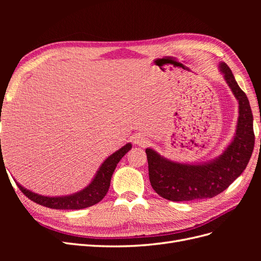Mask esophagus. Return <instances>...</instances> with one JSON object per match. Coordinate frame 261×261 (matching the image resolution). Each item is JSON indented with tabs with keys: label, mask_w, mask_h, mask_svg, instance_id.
<instances>
[{
	"label": "esophagus",
	"mask_w": 261,
	"mask_h": 261,
	"mask_svg": "<svg viewBox=\"0 0 261 261\" xmlns=\"http://www.w3.org/2000/svg\"><path fill=\"white\" fill-rule=\"evenodd\" d=\"M134 141L137 145H145L147 144V138L144 135H136L135 138H134Z\"/></svg>",
	"instance_id": "1"
}]
</instances>
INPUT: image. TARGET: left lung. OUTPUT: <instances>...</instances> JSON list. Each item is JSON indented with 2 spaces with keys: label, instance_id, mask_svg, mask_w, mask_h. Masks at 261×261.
Masks as SVG:
<instances>
[{
  "label": "left lung",
  "instance_id": "8db88e82",
  "mask_svg": "<svg viewBox=\"0 0 261 261\" xmlns=\"http://www.w3.org/2000/svg\"><path fill=\"white\" fill-rule=\"evenodd\" d=\"M220 68L240 105L236 136L225 151L204 164H180L146 149L150 184L159 196L172 201L212 198L230 186L246 169L255 146L249 101L225 63Z\"/></svg>",
  "mask_w": 261,
  "mask_h": 261
}]
</instances>
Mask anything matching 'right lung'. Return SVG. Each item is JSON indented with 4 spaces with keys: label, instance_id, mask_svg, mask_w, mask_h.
Here are the masks:
<instances>
[{
    "label": "right lung",
    "instance_id": "right-lung-1",
    "mask_svg": "<svg viewBox=\"0 0 261 261\" xmlns=\"http://www.w3.org/2000/svg\"><path fill=\"white\" fill-rule=\"evenodd\" d=\"M130 148L132 145L127 144L122 147L120 150H117L113 154L110 155L108 159L102 163L96 177L91 181V184L77 194L64 197H45L28 191V189L23 188L18 183L17 186L19 187L21 193L26 197H28L30 200L48 208L62 210H77L93 206V204H96L100 200L103 199V197L107 195L110 187V183H111L112 174L116 168V164L120 162V160L126 153H127Z\"/></svg>",
    "mask_w": 261,
    "mask_h": 261
}]
</instances>
